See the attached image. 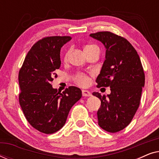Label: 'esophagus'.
Listing matches in <instances>:
<instances>
[{"mask_svg": "<svg viewBox=\"0 0 159 159\" xmlns=\"http://www.w3.org/2000/svg\"><path fill=\"white\" fill-rule=\"evenodd\" d=\"M82 95L84 97H89V96H91L92 94H91V93L90 91L88 90H82Z\"/></svg>", "mask_w": 159, "mask_h": 159, "instance_id": "1", "label": "esophagus"}]
</instances>
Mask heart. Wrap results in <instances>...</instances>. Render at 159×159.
Here are the masks:
<instances>
[{
	"label": "heart",
	"mask_w": 159,
	"mask_h": 159,
	"mask_svg": "<svg viewBox=\"0 0 159 159\" xmlns=\"http://www.w3.org/2000/svg\"><path fill=\"white\" fill-rule=\"evenodd\" d=\"M95 47L97 46L95 45H88L84 47V51H88V50L93 48H95ZM68 55H69V51H67L64 55V61L67 60ZM75 82H77L78 84H80V85L81 86H87L89 84V82H90V79H89V77L85 75H83V74H79V75H77L75 77Z\"/></svg>",
	"instance_id": "obj_1"
}]
</instances>
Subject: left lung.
<instances>
[{
	"instance_id": "8db88e82",
	"label": "left lung",
	"mask_w": 159,
	"mask_h": 159,
	"mask_svg": "<svg viewBox=\"0 0 159 159\" xmlns=\"http://www.w3.org/2000/svg\"><path fill=\"white\" fill-rule=\"evenodd\" d=\"M106 48V60L98 76V88L110 87L109 95H93L101 101L98 111V125L106 131L114 133L129 125L138 108L145 74L140 57L129 41L111 32L90 34Z\"/></svg>"
}]
</instances>
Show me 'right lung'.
<instances>
[{
	"label": "right lung",
	"instance_id": "1",
	"mask_svg": "<svg viewBox=\"0 0 159 159\" xmlns=\"http://www.w3.org/2000/svg\"><path fill=\"white\" fill-rule=\"evenodd\" d=\"M71 39L52 36L38 40L19 70L21 108L30 125L43 133L53 134L61 129L71 108L82 97L77 87H69L61 93L51 84L61 66V48Z\"/></svg>",
	"mask_w": 159,
	"mask_h": 159
}]
</instances>
